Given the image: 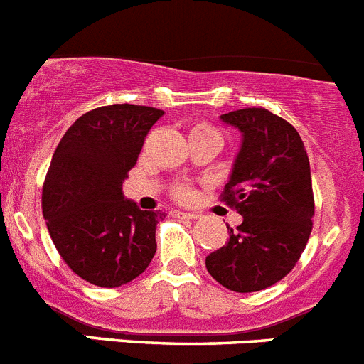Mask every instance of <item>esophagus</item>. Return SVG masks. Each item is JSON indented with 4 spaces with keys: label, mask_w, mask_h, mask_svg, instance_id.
I'll list each match as a JSON object with an SVG mask.
<instances>
[{
    "label": "esophagus",
    "mask_w": 364,
    "mask_h": 364,
    "mask_svg": "<svg viewBox=\"0 0 364 364\" xmlns=\"http://www.w3.org/2000/svg\"><path fill=\"white\" fill-rule=\"evenodd\" d=\"M176 215H178V218H183V219H198L199 218L198 212H181V210H178V212H176Z\"/></svg>",
    "instance_id": "1"
}]
</instances>
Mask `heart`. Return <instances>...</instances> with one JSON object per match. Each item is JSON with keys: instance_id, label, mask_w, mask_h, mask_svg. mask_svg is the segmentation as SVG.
<instances>
[{"instance_id": "b5f03b06", "label": "heart", "mask_w": 364, "mask_h": 364, "mask_svg": "<svg viewBox=\"0 0 364 364\" xmlns=\"http://www.w3.org/2000/svg\"><path fill=\"white\" fill-rule=\"evenodd\" d=\"M190 132H214V134H218L214 129H212L210 125H194ZM176 198H178L179 201H188V199H192V190H190L188 186H179V188L176 190Z\"/></svg>"}]
</instances>
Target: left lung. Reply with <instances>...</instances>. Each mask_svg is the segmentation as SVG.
Listing matches in <instances>:
<instances>
[{"label":"left lung","mask_w":364,"mask_h":364,"mask_svg":"<svg viewBox=\"0 0 364 364\" xmlns=\"http://www.w3.org/2000/svg\"><path fill=\"white\" fill-rule=\"evenodd\" d=\"M241 132L223 201L243 215L227 245L206 255V270L234 292H257L296 267L312 232L310 163L301 136L267 109L223 114Z\"/></svg>","instance_id":"8db88e82"}]
</instances>
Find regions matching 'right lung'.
I'll use <instances>...</instances> for the list:
<instances>
[{
    "instance_id": "1",
    "label": "right lung",
    "mask_w": 364,
    "mask_h": 364,
    "mask_svg": "<svg viewBox=\"0 0 364 364\" xmlns=\"http://www.w3.org/2000/svg\"><path fill=\"white\" fill-rule=\"evenodd\" d=\"M163 110L109 105L83 114L61 137L41 196L55 248L74 274L116 288L146 270L165 212L141 210L123 196L146 134Z\"/></svg>"
}]
</instances>
